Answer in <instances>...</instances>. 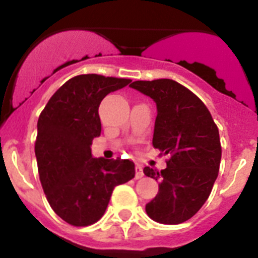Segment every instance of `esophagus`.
<instances>
[{"label":"esophagus","instance_id":"obj_1","mask_svg":"<svg viewBox=\"0 0 258 258\" xmlns=\"http://www.w3.org/2000/svg\"><path fill=\"white\" fill-rule=\"evenodd\" d=\"M142 177H143V169H142V166L138 165V164H137V165H136V178H137V179H140V178H142Z\"/></svg>","mask_w":258,"mask_h":258}]
</instances>
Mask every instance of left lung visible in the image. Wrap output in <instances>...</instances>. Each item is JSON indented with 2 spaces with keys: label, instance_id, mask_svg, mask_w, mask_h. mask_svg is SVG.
Returning <instances> with one entry per match:
<instances>
[{
  "label": "left lung",
  "instance_id": "8db88e82",
  "mask_svg": "<svg viewBox=\"0 0 258 258\" xmlns=\"http://www.w3.org/2000/svg\"><path fill=\"white\" fill-rule=\"evenodd\" d=\"M131 86L156 103L152 145L169 155L165 169H143L160 182L146 212L156 222L182 223L202 208L217 178L222 154L218 127L206 104L174 80L134 81Z\"/></svg>",
  "mask_w": 258,
  "mask_h": 258
}]
</instances>
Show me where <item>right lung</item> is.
Instances as JSON below:
<instances>
[{"label":"right lung","mask_w":258,"mask_h":258,"mask_svg":"<svg viewBox=\"0 0 258 258\" xmlns=\"http://www.w3.org/2000/svg\"><path fill=\"white\" fill-rule=\"evenodd\" d=\"M131 81L95 74L75 76L54 93L38 117L35 152L41 184L52 211L72 226L101 220L113 188L136 175L133 161L95 159L90 149L101 136L102 99Z\"/></svg>","instance_id":"obj_1"}]
</instances>
